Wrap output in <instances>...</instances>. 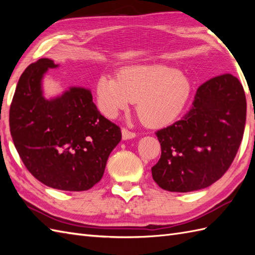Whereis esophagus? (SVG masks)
Listing matches in <instances>:
<instances>
[{"mask_svg":"<svg viewBox=\"0 0 255 255\" xmlns=\"http://www.w3.org/2000/svg\"><path fill=\"white\" fill-rule=\"evenodd\" d=\"M122 133H123V139H124V140L131 139V138H134V137H136V132L128 130V129H127V128H125V127L122 129Z\"/></svg>","mask_w":255,"mask_h":255,"instance_id":"esophagus-1","label":"esophagus"}]
</instances>
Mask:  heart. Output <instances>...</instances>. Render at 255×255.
<instances>
[{
	"instance_id": "heart-1",
	"label": "heart",
	"mask_w": 255,
	"mask_h": 255,
	"mask_svg": "<svg viewBox=\"0 0 255 255\" xmlns=\"http://www.w3.org/2000/svg\"><path fill=\"white\" fill-rule=\"evenodd\" d=\"M96 91L107 115H116L137 101L141 123L158 128L172 123L182 112L191 94V81L164 64H138L122 69L117 78L102 75Z\"/></svg>"
}]
</instances>
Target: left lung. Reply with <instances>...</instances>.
Here are the masks:
<instances>
[{
  "label": "left lung",
  "instance_id": "left-lung-1",
  "mask_svg": "<svg viewBox=\"0 0 255 255\" xmlns=\"http://www.w3.org/2000/svg\"><path fill=\"white\" fill-rule=\"evenodd\" d=\"M247 116L243 86L225 73L199 86L181 121L155 132L161 144L151 167L158 185L169 192H193L218 181L239 150Z\"/></svg>",
  "mask_w": 255,
  "mask_h": 255
}]
</instances>
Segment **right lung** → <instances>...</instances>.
Masks as SVG:
<instances>
[{"instance_id": "1", "label": "right lung", "mask_w": 255, "mask_h": 255, "mask_svg": "<svg viewBox=\"0 0 255 255\" xmlns=\"http://www.w3.org/2000/svg\"><path fill=\"white\" fill-rule=\"evenodd\" d=\"M56 67L42 58L20 75L9 108L10 134L38 181L61 191H88L101 181L122 131L101 115L89 90L71 88L58 99L45 100L41 78Z\"/></svg>"}]
</instances>
